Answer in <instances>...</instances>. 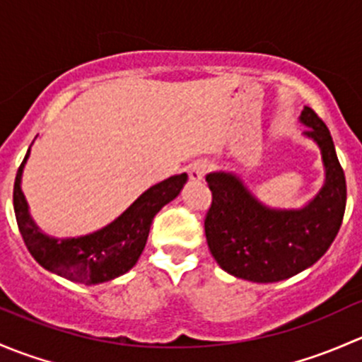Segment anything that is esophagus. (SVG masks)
Masks as SVG:
<instances>
[{"label": "esophagus", "mask_w": 362, "mask_h": 362, "mask_svg": "<svg viewBox=\"0 0 362 362\" xmlns=\"http://www.w3.org/2000/svg\"><path fill=\"white\" fill-rule=\"evenodd\" d=\"M208 170H210V164H208L206 160H196V163H192L191 168H189V178L194 182L203 180V177L208 173Z\"/></svg>", "instance_id": "34e87169"}]
</instances>
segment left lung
Returning <instances> with one entry per match:
<instances>
[{
    "mask_svg": "<svg viewBox=\"0 0 362 362\" xmlns=\"http://www.w3.org/2000/svg\"><path fill=\"white\" fill-rule=\"evenodd\" d=\"M306 136L322 151L326 184L301 210L262 206L231 173L206 177L211 203L204 215L208 249L224 272L269 284L298 275L319 261L337 238L346 203V182L329 129L310 107L301 113Z\"/></svg>",
    "mask_w": 362,
    "mask_h": 362,
    "instance_id": "1",
    "label": "left lung"
}]
</instances>
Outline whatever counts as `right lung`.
<instances>
[{"label": "right lung", "instance_id": "right-lung-1", "mask_svg": "<svg viewBox=\"0 0 362 362\" xmlns=\"http://www.w3.org/2000/svg\"><path fill=\"white\" fill-rule=\"evenodd\" d=\"M28 156L29 151L13 184V210L25 247L45 269L87 286L117 279L136 264L147 243L152 218L164 204L177 198L187 182L185 173L166 178L145 191L107 228L80 238L57 240L43 235L29 217L28 203L21 191V175Z\"/></svg>", "mask_w": 362, "mask_h": 362}]
</instances>
